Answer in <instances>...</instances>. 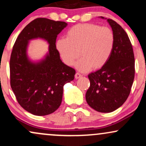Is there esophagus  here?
<instances>
[{
	"label": "esophagus",
	"mask_w": 146,
	"mask_h": 146,
	"mask_svg": "<svg viewBox=\"0 0 146 146\" xmlns=\"http://www.w3.org/2000/svg\"><path fill=\"white\" fill-rule=\"evenodd\" d=\"M82 75H81L80 73H75V79H79V78H82Z\"/></svg>",
	"instance_id": "obj_1"
}]
</instances>
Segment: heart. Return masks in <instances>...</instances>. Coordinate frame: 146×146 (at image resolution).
<instances>
[{
    "label": "heart",
    "instance_id": "obj_1",
    "mask_svg": "<svg viewBox=\"0 0 146 146\" xmlns=\"http://www.w3.org/2000/svg\"><path fill=\"white\" fill-rule=\"evenodd\" d=\"M115 37L111 29L92 23L78 24L67 31L66 38L57 40L56 47L62 61L68 66L75 64L81 72L103 67L113 53Z\"/></svg>",
    "mask_w": 146,
    "mask_h": 146
}]
</instances>
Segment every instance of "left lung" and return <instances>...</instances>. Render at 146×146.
Returning <instances> with one entry per match:
<instances>
[{"label":"left lung","mask_w":146,"mask_h":146,"mask_svg":"<svg viewBox=\"0 0 146 146\" xmlns=\"http://www.w3.org/2000/svg\"><path fill=\"white\" fill-rule=\"evenodd\" d=\"M106 19L115 37L110 59L103 67L88 75L90 87L86 100L100 113H111L123 105L130 93L135 78V56L124 29L111 19Z\"/></svg>","instance_id":"1"}]
</instances>
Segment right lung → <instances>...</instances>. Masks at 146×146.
Wrapping results in <instances>:
<instances>
[{
  "mask_svg": "<svg viewBox=\"0 0 146 146\" xmlns=\"http://www.w3.org/2000/svg\"><path fill=\"white\" fill-rule=\"evenodd\" d=\"M67 23L40 18L23 29L10 58V84L19 104L37 116L53 113L60 107L65 84L74 80L75 71L64 64L56 47L58 35ZM42 39L49 44L47 54L35 62L29 58L30 40Z\"/></svg>",
  "mask_w": 146,
  "mask_h": 146,
  "instance_id": "right-lung-1",
  "label": "right lung"
}]
</instances>
